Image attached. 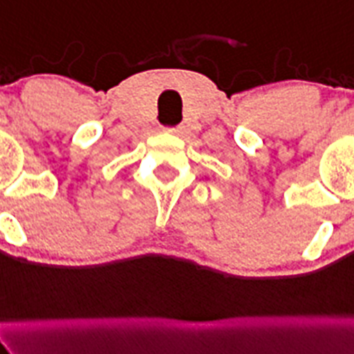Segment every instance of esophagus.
I'll return each instance as SVG.
<instances>
[{
	"instance_id": "esophagus-1",
	"label": "esophagus",
	"mask_w": 354,
	"mask_h": 354,
	"mask_svg": "<svg viewBox=\"0 0 354 354\" xmlns=\"http://www.w3.org/2000/svg\"><path fill=\"white\" fill-rule=\"evenodd\" d=\"M165 131H169V133H180L181 128L180 126H174V128H165Z\"/></svg>"
}]
</instances>
